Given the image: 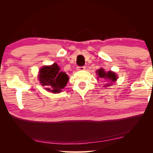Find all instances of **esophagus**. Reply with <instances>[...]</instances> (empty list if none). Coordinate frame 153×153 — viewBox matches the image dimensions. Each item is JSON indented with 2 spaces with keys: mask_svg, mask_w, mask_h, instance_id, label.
<instances>
[{
  "mask_svg": "<svg viewBox=\"0 0 153 153\" xmlns=\"http://www.w3.org/2000/svg\"><path fill=\"white\" fill-rule=\"evenodd\" d=\"M85 69H86V67H85V66L77 67V70H78V71H83V70H85Z\"/></svg>",
  "mask_w": 153,
  "mask_h": 153,
  "instance_id": "obj_1",
  "label": "esophagus"
}]
</instances>
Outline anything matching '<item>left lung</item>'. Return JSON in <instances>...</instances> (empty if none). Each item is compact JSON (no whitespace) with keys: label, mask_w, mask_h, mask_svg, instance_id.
Here are the masks:
<instances>
[{"label":"left lung","mask_w":153,"mask_h":153,"mask_svg":"<svg viewBox=\"0 0 153 153\" xmlns=\"http://www.w3.org/2000/svg\"><path fill=\"white\" fill-rule=\"evenodd\" d=\"M97 74L98 75V78L102 79L103 80H106V84L104 86H110L115 82L117 79V76L115 72L112 71H108L106 72L102 68H100L97 71Z\"/></svg>","instance_id":"left-lung-1"}]
</instances>
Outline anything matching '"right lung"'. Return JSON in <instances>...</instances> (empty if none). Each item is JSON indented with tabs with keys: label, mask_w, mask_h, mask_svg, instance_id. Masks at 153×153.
<instances>
[{
	"label": "right lung",
	"mask_w": 153,
	"mask_h": 153,
	"mask_svg": "<svg viewBox=\"0 0 153 153\" xmlns=\"http://www.w3.org/2000/svg\"><path fill=\"white\" fill-rule=\"evenodd\" d=\"M38 79L45 90L53 93H59L65 87L69 77L61 71L58 65L53 63L50 66H44L40 69Z\"/></svg>",
	"instance_id": "1"
}]
</instances>
